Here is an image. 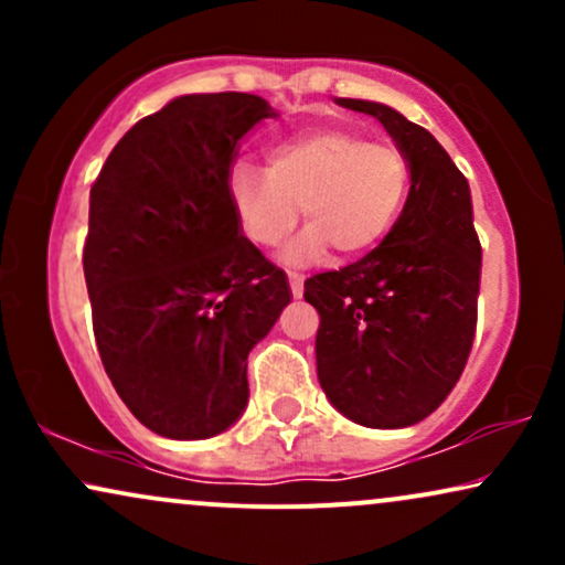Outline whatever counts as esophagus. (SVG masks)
I'll return each mask as SVG.
<instances>
[{
    "mask_svg": "<svg viewBox=\"0 0 565 565\" xmlns=\"http://www.w3.org/2000/svg\"><path fill=\"white\" fill-rule=\"evenodd\" d=\"M289 289H291V297H295V300H300L302 291H305L302 274H289Z\"/></svg>",
    "mask_w": 565,
    "mask_h": 565,
    "instance_id": "34e87169",
    "label": "esophagus"
}]
</instances>
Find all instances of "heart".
<instances>
[{"instance_id":"obj_1","label":"heart","mask_w":565,"mask_h":565,"mask_svg":"<svg viewBox=\"0 0 565 565\" xmlns=\"http://www.w3.org/2000/svg\"><path fill=\"white\" fill-rule=\"evenodd\" d=\"M412 167L398 148L374 146L342 129H321L270 151L265 172L236 167L231 201L246 236L276 246L305 217L300 236L281 252L287 265H313L372 252L404 212Z\"/></svg>"}]
</instances>
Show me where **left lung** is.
<instances>
[{
	"label": "left lung",
	"mask_w": 565,
	"mask_h": 565,
	"mask_svg": "<svg viewBox=\"0 0 565 565\" xmlns=\"http://www.w3.org/2000/svg\"><path fill=\"white\" fill-rule=\"evenodd\" d=\"M337 106L387 129L412 188L377 249L305 281V302L321 316L316 366L337 412L398 430L430 417L468 364L481 289L470 185L444 146L395 108L355 97Z\"/></svg>",
	"instance_id": "obj_1"
}]
</instances>
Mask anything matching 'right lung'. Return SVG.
I'll return each mask as SVG.
<instances>
[{"label":"right lung","mask_w":565,"mask_h":565,"mask_svg":"<svg viewBox=\"0 0 565 565\" xmlns=\"http://www.w3.org/2000/svg\"><path fill=\"white\" fill-rule=\"evenodd\" d=\"M274 116L246 93L174 97L116 142L89 191L95 342L119 398L157 436L212 438L242 417L246 355L291 300L231 201L238 142Z\"/></svg>","instance_id":"add662e5"}]
</instances>
